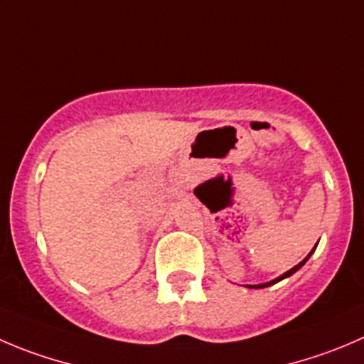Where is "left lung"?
I'll list each match as a JSON object with an SVG mask.
<instances>
[{"label": "left lung", "mask_w": 364, "mask_h": 364, "mask_svg": "<svg viewBox=\"0 0 364 364\" xmlns=\"http://www.w3.org/2000/svg\"><path fill=\"white\" fill-rule=\"evenodd\" d=\"M314 250H316V247H314V248H313V250H311V252H309V255H307V257H306V259H304V261H300V262H299V264H296V266H293V268H291V269H288V272H286V273H282V275H280V277H277V279L269 280V282H264V284H248L247 288H252V289H261V288H268V286H272V284H277V282H280V280H284V279H288V277H291V275H293V273H295V272H299V269H300V268H302V266H304V264H306V262H307V259H309V257H311V254H313V252H314Z\"/></svg>", "instance_id": "8db88e82"}]
</instances>
